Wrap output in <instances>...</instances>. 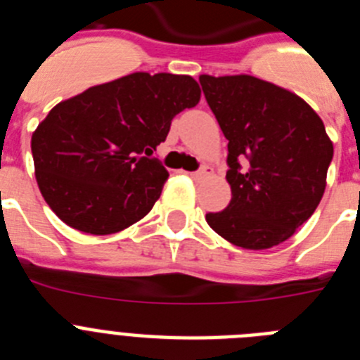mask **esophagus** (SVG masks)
I'll use <instances>...</instances> for the list:
<instances>
[{
    "label": "esophagus",
    "mask_w": 360,
    "mask_h": 360,
    "mask_svg": "<svg viewBox=\"0 0 360 360\" xmlns=\"http://www.w3.org/2000/svg\"><path fill=\"white\" fill-rule=\"evenodd\" d=\"M212 171L211 167H203V169L195 171V173H189L191 178H195V180H200V178H205V176H211Z\"/></svg>",
    "instance_id": "34e87169"
}]
</instances>
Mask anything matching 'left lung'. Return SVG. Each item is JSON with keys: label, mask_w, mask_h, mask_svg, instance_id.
Wrapping results in <instances>:
<instances>
[{"label": "left lung", "mask_w": 360, "mask_h": 360, "mask_svg": "<svg viewBox=\"0 0 360 360\" xmlns=\"http://www.w3.org/2000/svg\"><path fill=\"white\" fill-rule=\"evenodd\" d=\"M200 84L229 141L232 198L205 216L232 245L272 249L294 236L324 195L333 144L303 98L252 75H200Z\"/></svg>", "instance_id": "1"}]
</instances>
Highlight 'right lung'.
<instances>
[{
  "mask_svg": "<svg viewBox=\"0 0 360 360\" xmlns=\"http://www.w3.org/2000/svg\"><path fill=\"white\" fill-rule=\"evenodd\" d=\"M200 95L191 75L135 72L53 106L32 133L36 180L50 209L95 236L144 218L169 176L153 153L173 117Z\"/></svg>",
  "mask_w": 360,
  "mask_h": 360,
  "instance_id": "1",
  "label": "right lung"
}]
</instances>
